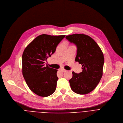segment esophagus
I'll use <instances>...</instances> for the list:
<instances>
[{"mask_svg":"<svg viewBox=\"0 0 123 123\" xmlns=\"http://www.w3.org/2000/svg\"><path fill=\"white\" fill-rule=\"evenodd\" d=\"M61 71H62V72H66V70L65 69H61Z\"/></svg>","mask_w":123,"mask_h":123,"instance_id":"esophagus-1","label":"esophagus"}]
</instances>
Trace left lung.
Masks as SVG:
<instances>
[{"mask_svg": "<svg viewBox=\"0 0 123 123\" xmlns=\"http://www.w3.org/2000/svg\"><path fill=\"white\" fill-rule=\"evenodd\" d=\"M65 38L76 45L77 53L75 61L82 67V71L80 73L72 72V78L69 81L71 88L78 94H87L95 88L102 77L103 53L99 45L88 35L74 34Z\"/></svg>", "mask_w": 123, "mask_h": 123, "instance_id": "1", "label": "left lung"}]
</instances>
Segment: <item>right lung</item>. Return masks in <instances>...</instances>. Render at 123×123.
<instances>
[{
    "label": "right lung",
    "instance_id": "add662e5",
    "mask_svg": "<svg viewBox=\"0 0 123 123\" xmlns=\"http://www.w3.org/2000/svg\"><path fill=\"white\" fill-rule=\"evenodd\" d=\"M65 35L42 34L25 49L22 55V74L26 83L34 93L42 97L51 95L56 90L57 70L44 62L56 51Z\"/></svg>",
    "mask_w": 123,
    "mask_h": 123
}]
</instances>
